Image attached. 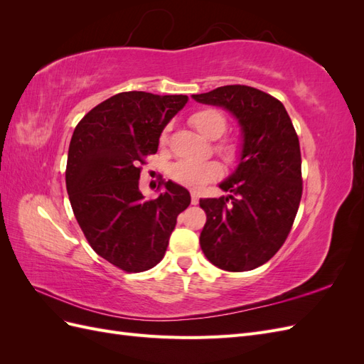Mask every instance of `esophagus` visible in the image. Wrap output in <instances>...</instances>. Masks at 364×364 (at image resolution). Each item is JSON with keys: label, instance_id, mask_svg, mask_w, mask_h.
Returning <instances> with one entry per match:
<instances>
[{"label": "esophagus", "instance_id": "1", "mask_svg": "<svg viewBox=\"0 0 364 364\" xmlns=\"http://www.w3.org/2000/svg\"><path fill=\"white\" fill-rule=\"evenodd\" d=\"M191 203H193V205L199 203V196H197L196 191H191Z\"/></svg>", "mask_w": 364, "mask_h": 364}]
</instances>
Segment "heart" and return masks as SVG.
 Wrapping results in <instances>:
<instances>
[{
  "mask_svg": "<svg viewBox=\"0 0 364 364\" xmlns=\"http://www.w3.org/2000/svg\"><path fill=\"white\" fill-rule=\"evenodd\" d=\"M190 121L191 124L208 139H218L225 134L228 127L226 117L220 111H217V109H202V111L193 114ZM162 139H165V134L162 135ZM217 150L222 153L228 161H234L238 155L237 146L234 142L229 141L220 142L217 146ZM218 174L220 167L215 162H202L194 159L178 161L173 164L170 168L171 179L181 185L190 186V188H200L205 183L217 179Z\"/></svg>",
  "mask_w": 364,
  "mask_h": 364,
  "instance_id": "obj_1",
  "label": "heart"
}]
</instances>
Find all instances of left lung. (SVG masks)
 <instances>
[{"label":"left lung","instance_id":"1","mask_svg":"<svg viewBox=\"0 0 364 364\" xmlns=\"http://www.w3.org/2000/svg\"><path fill=\"white\" fill-rule=\"evenodd\" d=\"M193 98L232 114L243 138L237 168L218 185L229 194L200 199V247L218 269L253 270L281 249L293 226L302 197L299 138L284 105L257 87L228 85Z\"/></svg>","mask_w":364,"mask_h":364}]
</instances>
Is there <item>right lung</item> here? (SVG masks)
<instances>
[{"label": "right lung", "mask_w": 364, "mask_h": 364, "mask_svg": "<svg viewBox=\"0 0 364 364\" xmlns=\"http://www.w3.org/2000/svg\"><path fill=\"white\" fill-rule=\"evenodd\" d=\"M186 102V95L119 92L74 129L65 173L73 213L91 247L124 272L156 266L191 203L188 190L171 181L156 199L139 191V164L158 151L164 127Z\"/></svg>", "instance_id": "right-lung-1"}]
</instances>
